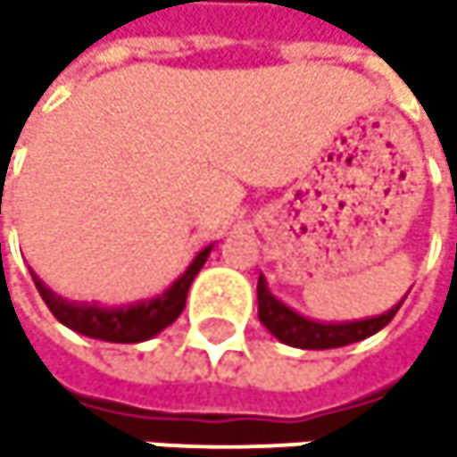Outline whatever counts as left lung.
I'll list each match as a JSON object with an SVG mask.
<instances>
[{
  "mask_svg": "<svg viewBox=\"0 0 457 457\" xmlns=\"http://www.w3.org/2000/svg\"><path fill=\"white\" fill-rule=\"evenodd\" d=\"M403 304V302H400ZM392 307L389 312L378 318H367V320H353V323H318L304 315L293 312L287 304H282L279 298H274L266 287V279H257V318L266 326L279 343H287L293 348H307V351H326V348H343L359 340L373 337L376 331H381L395 312L400 310Z\"/></svg>",
  "mask_w": 457,
  "mask_h": 457,
  "instance_id": "left-lung-1",
  "label": "left lung"
}]
</instances>
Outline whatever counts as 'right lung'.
<instances>
[{"label":"right lung","instance_id":"add662e5","mask_svg":"<svg viewBox=\"0 0 457 457\" xmlns=\"http://www.w3.org/2000/svg\"><path fill=\"white\" fill-rule=\"evenodd\" d=\"M208 254H211V246H205L195 260H191V266L162 295L129 304V307L76 304V302H68V298L57 295L54 290H48L37 277H35V287L46 302V307L51 310V315H54L60 323H65L68 328L79 331V335L106 340V343H142V340L155 337L162 328H167L170 323L178 320V315L186 307L188 287L200 274V269L205 266Z\"/></svg>","mask_w":457,"mask_h":457}]
</instances>
